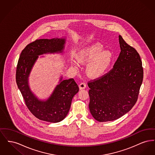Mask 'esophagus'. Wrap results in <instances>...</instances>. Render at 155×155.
<instances>
[{
    "label": "esophagus",
    "mask_w": 155,
    "mask_h": 155,
    "mask_svg": "<svg viewBox=\"0 0 155 155\" xmlns=\"http://www.w3.org/2000/svg\"><path fill=\"white\" fill-rule=\"evenodd\" d=\"M86 87H87V85L85 82H81V84L79 85L80 89H84L86 88Z\"/></svg>",
    "instance_id": "1"
}]
</instances>
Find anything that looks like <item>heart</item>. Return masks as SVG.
I'll return each mask as SVG.
<instances>
[{
  "mask_svg": "<svg viewBox=\"0 0 155 155\" xmlns=\"http://www.w3.org/2000/svg\"><path fill=\"white\" fill-rule=\"evenodd\" d=\"M103 49V46L96 43L89 45L78 52L77 59L82 64L88 63L87 73L92 78L103 76L108 70L112 60V54L109 51ZM72 65L78 68V63L73 60Z\"/></svg>",
  "mask_w": 155,
  "mask_h": 155,
  "instance_id": "heart-1",
  "label": "heart"
}]
</instances>
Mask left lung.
I'll list each match as a JSON object with an SVG mask.
<instances>
[{
    "label": "left lung",
    "mask_w": 155,
    "mask_h": 155,
    "mask_svg": "<svg viewBox=\"0 0 155 155\" xmlns=\"http://www.w3.org/2000/svg\"><path fill=\"white\" fill-rule=\"evenodd\" d=\"M121 52L113 69L97 80L89 82V110L96 120H117L135 105L143 81L140 54L119 35Z\"/></svg>",
    "instance_id": "left-lung-1"
}]
</instances>
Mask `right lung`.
I'll use <instances>...</instances> for the list:
<instances>
[{
  "label": "right lung",
  "mask_w": 155,
  "mask_h": 155,
  "mask_svg": "<svg viewBox=\"0 0 155 155\" xmlns=\"http://www.w3.org/2000/svg\"><path fill=\"white\" fill-rule=\"evenodd\" d=\"M66 38L41 39L28 45L22 51L16 70V82L25 104L37 118L50 123H58L66 117L74 95L79 88L73 78L63 80L47 99L41 100L31 91L29 85L31 71L39 56L63 53Z\"/></svg>",
  "instance_id": "obj_1"
}]
</instances>
